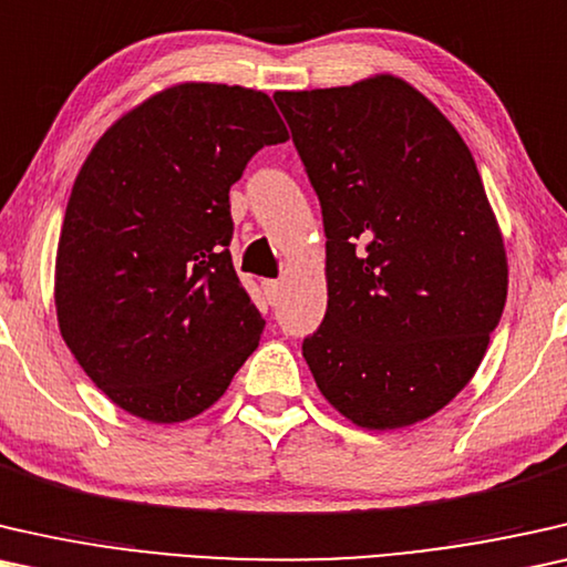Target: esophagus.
<instances>
[{
  "label": "esophagus",
  "mask_w": 567,
  "mask_h": 567,
  "mask_svg": "<svg viewBox=\"0 0 567 567\" xmlns=\"http://www.w3.org/2000/svg\"><path fill=\"white\" fill-rule=\"evenodd\" d=\"M261 290H265L269 306H277L280 302V295H282V285L277 280H265L261 282Z\"/></svg>",
  "instance_id": "34e87169"
}]
</instances>
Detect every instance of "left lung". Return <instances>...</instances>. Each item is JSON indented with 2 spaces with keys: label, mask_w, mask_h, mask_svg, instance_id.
Returning <instances> with one entry per match:
<instances>
[{
  "label": "left lung",
  "mask_w": 567,
  "mask_h": 567,
  "mask_svg": "<svg viewBox=\"0 0 567 567\" xmlns=\"http://www.w3.org/2000/svg\"><path fill=\"white\" fill-rule=\"evenodd\" d=\"M275 102L323 213L329 306L302 341L318 390L370 432L434 416L506 306L504 236L473 154L393 74Z\"/></svg>",
  "instance_id": "8db88e82"
}]
</instances>
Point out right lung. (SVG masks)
<instances>
[{"label":"right lung","mask_w":567,"mask_h":567,"mask_svg":"<svg viewBox=\"0 0 567 567\" xmlns=\"http://www.w3.org/2000/svg\"><path fill=\"white\" fill-rule=\"evenodd\" d=\"M287 138L265 92L182 82L117 117L79 169L55 316L82 370L131 416H200L259 347L265 318L228 251V189Z\"/></svg>","instance_id":"right-lung-1"}]
</instances>
